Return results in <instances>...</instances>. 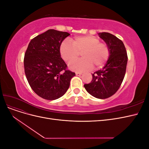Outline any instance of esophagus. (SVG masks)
I'll use <instances>...</instances> for the list:
<instances>
[{"label":"esophagus","instance_id":"1","mask_svg":"<svg viewBox=\"0 0 149 149\" xmlns=\"http://www.w3.org/2000/svg\"><path fill=\"white\" fill-rule=\"evenodd\" d=\"M82 74L81 73H79V72H76V76H81Z\"/></svg>","mask_w":149,"mask_h":149}]
</instances>
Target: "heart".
<instances>
[{
    "label": "heart",
    "instance_id": "1",
    "mask_svg": "<svg viewBox=\"0 0 149 149\" xmlns=\"http://www.w3.org/2000/svg\"><path fill=\"white\" fill-rule=\"evenodd\" d=\"M61 58L69 63L76 59L81 54L82 58L71 62L70 68L76 71L95 69L104 66L110 56V49L107 44L101 42L99 38L94 36H79L75 37L72 43L65 40L60 47Z\"/></svg>",
    "mask_w": 149,
    "mask_h": 149
}]
</instances>
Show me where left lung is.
I'll use <instances>...</instances> for the list:
<instances>
[{"label": "left lung", "instance_id": "1", "mask_svg": "<svg viewBox=\"0 0 149 149\" xmlns=\"http://www.w3.org/2000/svg\"><path fill=\"white\" fill-rule=\"evenodd\" d=\"M110 49V56L102 70L96 71L93 79L84 87L91 95L106 99L114 94L123 83L127 63V55L122 40L107 32L99 33Z\"/></svg>", "mask_w": 149, "mask_h": 149}]
</instances>
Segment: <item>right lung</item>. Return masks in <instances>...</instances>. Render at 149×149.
<instances>
[{"label":"right lung","instance_id":"add662e5","mask_svg":"<svg viewBox=\"0 0 149 149\" xmlns=\"http://www.w3.org/2000/svg\"><path fill=\"white\" fill-rule=\"evenodd\" d=\"M70 33L49 29L33 38L24 56L26 79L33 91L45 100H55L68 89L75 73L67 69L60 47Z\"/></svg>","mask_w":149,"mask_h":149}]
</instances>
